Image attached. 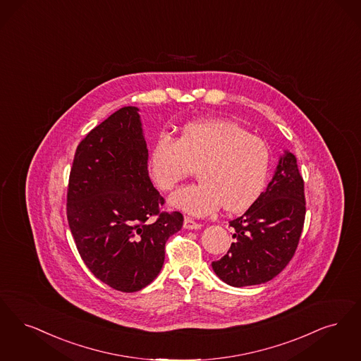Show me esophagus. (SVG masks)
Returning a JSON list of instances; mask_svg holds the SVG:
<instances>
[{"mask_svg":"<svg viewBox=\"0 0 361 361\" xmlns=\"http://www.w3.org/2000/svg\"><path fill=\"white\" fill-rule=\"evenodd\" d=\"M202 225L197 221L192 220L191 217H185V222H183V228L185 229H200Z\"/></svg>","mask_w":361,"mask_h":361,"instance_id":"34e87169","label":"esophagus"}]
</instances>
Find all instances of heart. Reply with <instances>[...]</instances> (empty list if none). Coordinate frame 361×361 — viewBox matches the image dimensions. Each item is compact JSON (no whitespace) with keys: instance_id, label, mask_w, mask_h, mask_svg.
Here are the masks:
<instances>
[{"instance_id":"1","label":"heart","mask_w":361,"mask_h":361,"mask_svg":"<svg viewBox=\"0 0 361 361\" xmlns=\"http://www.w3.org/2000/svg\"><path fill=\"white\" fill-rule=\"evenodd\" d=\"M197 170L198 183L179 190L171 204L195 216L220 206L241 213L266 190L271 151L266 141L231 120H201L183 128L178 140L161 137L151 152L157 188L171 191Z\"/></svg>"}]
</instances>
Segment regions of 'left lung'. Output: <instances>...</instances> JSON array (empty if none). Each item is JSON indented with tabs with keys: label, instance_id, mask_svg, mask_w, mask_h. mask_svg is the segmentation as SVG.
I'll use <instances>...</instances> for the list:
<instances>
[{
	"label": "left lung",
	"instance_id": "8db88e82",
	"mask_svg": "<svg viewBox=\"0 0 361 361\" xmlns=\"http://www.w3.org/2000/svg\"><path fill=\"white\" fill-rule=\"evenodd\" d=\"M305 216V182L297 159L286 152L260 198L229 221L235 243L225 256L212 263L214 272L233 287L271 281L297 251Z\"/></svg>",
	"mask_w": 361,
	"mask_h": 361
}]
</instances>
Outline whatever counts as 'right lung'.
<instances>
[{"instance_id": "1", "label": "right lung", "mask_w": 361, "mask_h": 361, "mask_svg": "<svg viewBox=\"0 0 361 361\" xmlns=\"http://www.w3.org/2000/svg\"><path fill=\"white\" fill-rule=\"evenodd\" d=\"M147 163L137 108L124 106L79 142L68 178L66 213L79 255L97 279L123 293L157 278L169 237L183 225L182 213L161 210Z\"/></svg>"}]
</instances>
